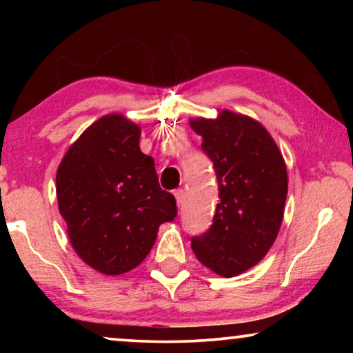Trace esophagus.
I'll return each mask as SVG.
<instances>
[{"label": "esophagus", "instance_id": "1", "mask_svg": "<svg viewBox=\"0 0 353 353\" xmlns=\"http://www.w3.org/2000/svg\"><path fill=\"white\" fill-rule=\"evenodd\" d=\"M173 194H175V199H176L178 207H181L183 199H185V191H183V190H176L175 192H173Z\"/></svg>", "mask_w": 353, "mask_h": 353}]
</instances>
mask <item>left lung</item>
I'll return each mask as SVG.
<instances>
[{"mask_svg":"<svg viewBox=\"0 0 353 353\" xmlns=\"http://www.w3.org/2000/svg\"><path fill=\"white\" fill-rule=\"evenodd\" d=\"M219 183L210 228L191 238L197 260L225 278L252 268L276 239L288 194L281 152L262 125L221 110L219 119L191 120Z\"/></svg>","mask_w":353,"mask_h":353,"instance_id":"8db88e82","label":"left lung"}]
</instances>
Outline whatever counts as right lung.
<instances>
[{
    "label": "right lung",
    "instance_id": "obj_1",
    "mask_svg": "<svg viewBox=\"0 0 353 353\" xmlns=\"http://www.w3.org/2000/svg\"><path fill=\"white\" fill-rule=\"evenodd\" d=\"M139 134L123 115H105L85 130L57 168V204L72 248L104 274L138 267L159 226L176 216L175 197L159 186Z\"/></svg>",
    "mask_w": 353,
    "mask_h": 353
}]
</instances>
